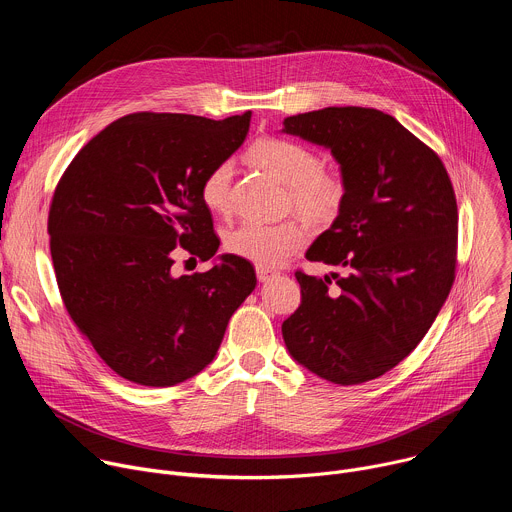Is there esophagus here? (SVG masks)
I'll list each match as a JSON object with an SVG mask.
<instances>
[{
    "mask_svg": "<svg viewBox=\"0 0 512 512\" xmlns=\"http://www.w3.org/2000/svg\"><path fill=\"white\" fill-rule=\"evenodd\" d=\"M277 273L271 271L269 267H257V279L263 283V281H269L271 277H275Z\"/></svg>",
    "mask_w": 512,
    "mask_h": 512,
    "instance_id": "esophagus-1",
    "label": "esophagus"
}]
</instances>
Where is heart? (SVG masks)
I'll return each mask as SVG.
<instances>
[{
    "label": "heart",
    "mask_w": 512,
    "mask_h": 512,
    "mask_svg": "<svg viewBox=\"0 0 512 512\" xmlns=\"http://www.w3.org/2000/svg\"><path fill=\"white\" fill-rule=\"evenodd\" d=\"M251 160L271 172L287 188V204L312 223H328L338 214L346 198V182L322 168L320 156L304 143L291 139H263L253 145ZM233 164H216L202 180L200 198L212 212L229 210ZM308 241L304 225L287 221L263 225L243 221L225 233L223 245L229 253L261 267H275L294 255Z\"/></svg>",
    "instance_id": "b5f03b06"
}]
</instances>
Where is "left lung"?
I'll use <instances>...</instances> for the list:
<instances>
[{
  "label": "left lung",
  "mask_w": 512,
  "mask_h": 512,
  "mask_svg": "<svg viewBox=\"0 0 512 512\" xmlns=\"http://www.w3.org/2000/svg\"><path fill=\"white\" fill-rule=\"evenodd\" d=\"M281 133L330 150L346 182L334 223L306 251L308 261L342 273H296L302 306L283 322V342L330 383L377 379L421 342L452 289L458 206L450 176L379 109L291 115Z\"/></svg>",
  "instance_id": "left-lung-1"
}]
</instances>
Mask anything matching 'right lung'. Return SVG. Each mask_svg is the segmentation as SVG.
I'll use <instances>...</instances> for the list:
<instances>
[{
	"mask_svg": "<svg viewBox=\"0 0 512 512\" xmlns=\"http://www.w3.org/2000/svg\"><path fill=\"white\" fill-rule=\"evenodd\" d=\"M249 121L251 113L121 117L85 145L54 192L48 235L64 306L131 383L172 387L206 369L257 285L253 265L231 253L204 274L171 273L178 246L216 255L200 186L241 148Z\"/></svg>",
	"mask_w": 512,
	"mask_h": 512,
	"instance_id": "1",
	"label": "right lung"
}]
</instances>
